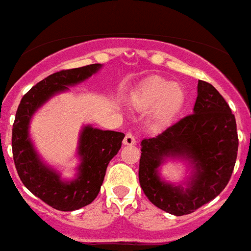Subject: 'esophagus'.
<instances>
[{
  "label": "esophagus",
  "mask_w": 251,
  "mask_h": 251,
  "mask_svg": "<svg viewBox=\"0 0 251 251\" xmlns=\"http://www.w3.org/2000/svg\"><path fill=\"white\" fill-rule=\"evenodd\" d=\"M122 143H124V145H134L136 143V140L131 132H127V134L125 135V138H124V142Z\"/></svg>",
  "instance_id": "esophagus-1"
}]
</instances>
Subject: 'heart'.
Wrapping results in <instances>:
<instances>
[{
	"mask_svg": "<svg viewBox=\"0 0 251 251\" xmlns=\"http://www.w3.org/2000/svg\"><path fill=\"white\" fill-rule=\"evenodd\" d=\"M184 102V90L174 81L151 77L139 85L130 96V103L140 112L154 111L155 119L167 122L177 115Z\"/></svg>",
	"mask_w": 251,
	"mask_h": 251,
	"instance_id": "obj_1",
	"label": "heart"
}]
</instances>
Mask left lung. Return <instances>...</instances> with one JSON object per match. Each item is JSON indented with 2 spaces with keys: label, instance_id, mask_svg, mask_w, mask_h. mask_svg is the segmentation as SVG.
I'll use <instances>...</instances> for the list:
<instances>
[{
  "label": "left lung",
  "instance_id": "8db88e82",
  "mask_svg": "<svg viewBox=\"0 0 251 251\" xmlns=\"http://www.w3.org/2000/svg\"><path fill=\"white\" fill-rule=\"evenodd\" d=\"M236 120L218 90L199 80L193 113L142 142L139 182L149 201L174 216L193 213L228 184L237 157ZM167 160L185 161L191 176L180 184L160 177Z\"/></svg>",
  "mask_w": 251,
  "mask_h": 251
}]
</instances>
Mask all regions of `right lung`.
Instances as JSON below:
<instances>
[{
    "mask_svg": "<svg viewBox=\"0 0 251 251\" xmlns=\"http://www.w3.org/2000/svg\"><path fill=\"white\" fill-rule=\"evenodd\" d=\"M100 64L54 73L34 85L22 98L12 125V154L19 177L30 193L54 209L71 212L94 201L100 190L109 161L117 154L125 134L83 126L77 142L80 159L75 177L64 180L46 165L30 139L31 117L56 94L69 90L98 73Z\"/></svg>",
    "mask_w": 251,
    "mask_h": 251,
    "instance_id": "add662e5",
    "label": "right lung"
}]
</instances>
